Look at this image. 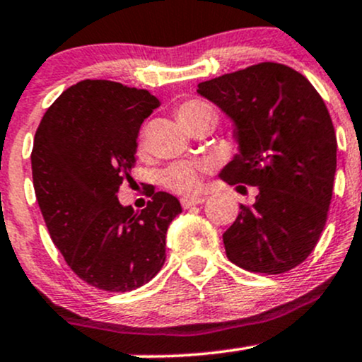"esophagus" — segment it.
Listing matches in <instances>:
<instances>
[{
	"label": "esophagus",
	"instance_id": "obj_1",
	"mask_svg": "<svg viewBox=\"0 0 362 362\" xmlns=\"http://www.w3.org/2000/svg\"><path fill=\"white\" fill-rule=\"evenodd\" d=\"M204 200H205L204 197H182L181 198V205L185 209H189V207H193V205L202 204Z\"/></svg>",
	"mask_w": 362,
	"mask_h": 362
}]
</instances>
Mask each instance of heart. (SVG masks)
Listing matches in <instances>:
<instances>
[{
	"mask_svg": "<svg viewBox=\"0 0 362 362\" xmlns=\"http://www.w3.org/2000/svg\"><path fill=\"white\" fill-rule=\"evenodd\" d=\"M176 115L180 122L188 129L195 127L202 120H214L216 122V114H214L211 105L200 100H186L177 105ZM143 148V143H139V150ZM212 170V160L209 158H200V160H182L177 164L170 165L165 170L162 181L165 188L176 193H192L200 186L204 174Z\"/></svg>",
	"mask_w": 362,
	"mask_h": 362,
	"instance_id": "1",
	"label": "heart"
}]
</instances>
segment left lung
<instances>
[{
    "mask_svg": "<svg viewBox=\"0 0 362 362\" xmlns=\"http://www.w3.org/2000/svg\"><path fill=\"white\" fill-rule=\"evenodd\" d=\"M198 93L235 120L240 153L221 177L252 205L223 235L231 262L252 273L283 274L314 250L328 219L337 136L320 93L288 65H257L198 84Z\"/></svg>",
    "mask_w": 362,
    "mask_h": 362,
    "instance_id": "obj_1",
    "label": "left lung"
}]
</instances>
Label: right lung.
I'll return each mask as SVG.
<instances>
[{
  "instance_id": "obj_1",
  "label": "right lung",
  "mask_w": 362,
  "mask_h": 362,
  "mask_svg": "<svg viewBox=\"0 0 362 362\" xmlns=\"http://www.w3.org/2000/svg\"><path fill=\"white\" fill-rule=\"evenodd\" d=\"M157 107L146 89L86 79L58 96L34 136V192L49 236L74 273L98 290L139 288L165 262L177 198L151 189L139 214L117 200L119 186L133 180L139 127Z\"/></svg>"
}]
</instances>
